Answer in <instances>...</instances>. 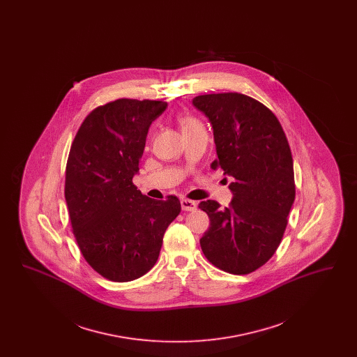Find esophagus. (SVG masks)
I'll return each instance as SVG.
<instances>
[{
	"label": "esophagus",
	"mask_w": 357,
	"mask_h": 357,
	"mask_svg": "<svg viewBox=\"0 0 357 357\" xmlns=\"http://www.w3.org/2000/svg\"><path fill=\"white\" fill-rule=\"evenodd\" d=\"M181 206H182L183 211H194L197 208V204L194 201H190V199H182Z\"/></svg>",
	"instance_id": "esophagus-1"
}]
</instances>
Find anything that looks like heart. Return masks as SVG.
<instances>
[{"mask_svg": "<svg viewBox=\"0 0 357 357\" xmlns=\"http://www.w3.org/2000/svg\"><path fill=\"white\" fill-rule=\"evenodd\" d=\"M181 124H182V130H187V128H192V127L201 126L198 120H195L194 118H188V116L181 120Z\"/></svg>", "mask_w": 357, "mask_h": 357, "instance_id": "heart-1", "label": "heart"}]
</instances>
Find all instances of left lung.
<instances>
[{
	"mask_svg": "<svg viewBox=\"0 0 357 357\" xmlns=\"http://www.w3.org/2000/svg\"><path fill=\"white\" fill-rule=\"evenodd\" d=\"M192 105L213 127L211 167L233 178L229 207L211 199L198 206L210 218L202 252L223 272L249 274L272 258L288 225L296 197L288 139L272 111L246 95H201Z\"/></svg>",
	"mask_w": 357,
	"mask_h": 357,
	"instance_id": "8db88e82",
	"label": "left lung"
}]
</instances>
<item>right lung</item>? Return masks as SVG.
I'll list each match as a JSON object with an SVG mask.
<instances>
[{
  "instance_id": "obj_1",
  "label": "right lung",
  "mask_w": 357,
  "mask_h": 357,
  "mask_svg": "<svg viewBox=\"0 0 357 357\" xmlns=\"http://www.w3.org/2000/svg\"><path fill=\"white\" fill-rule=\"evenodd\" d=\"M166 108L156 100L107 102L85 118L70 146L64 194L73 234L85 261L111 281L149 272L181 213L176 197L155 201L132 183L149 128Z\"/></svg>"
}]
</instances>
